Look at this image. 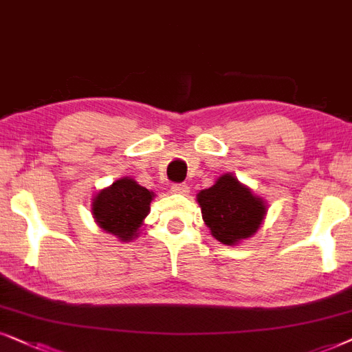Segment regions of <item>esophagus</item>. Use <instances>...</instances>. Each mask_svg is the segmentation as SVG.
Listing matches in <instances>:
<instances>
[{"label": "esophagus", "instance_id": "1", "mask_svg": "<svg viewBox=\"0 0 352 352\" xmlns=\"http://www.w3.org/2000/svg\"><path fill=\"white\" fill-rule=\"evenodd\" d=\"M170 191L175 195H186L190 191V188H188V185H185V184H173L170 186Z\"/></svg>", "mask_w": 352, "mask_h": 352}]
</instances>
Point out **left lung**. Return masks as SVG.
<instances>
[{"label": "left lung", "instance_id": "1", "mask_svg": "<svg viewBox=\"0 0 352 352\" xmlns=\"http://www.w3.org/2000/svg\"><path fill=\"white\" fill-rule=\"evenodd\" d=\"M198 203L212 236L223 245L251 236L265 215L264 201L228 173L210 188L199 191Z\"/></svg>", "mask_w": 352, "mask_h": 352}]
</instances>
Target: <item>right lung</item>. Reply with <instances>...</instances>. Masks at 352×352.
<instances>
[{
    "instance_id": "1",
    "label": "right lung",
    "mask_w": 352,
    "mask_h": 352,
    "mask_svg": "<svg viewBox=\"0 0 352 352\" xmlns=\"http://www.w3.org/2000/svg\"><path fill=\"white\" fill-rule=\"evenodd\" d=\"M153 193L132 179H122L93 199V215L102 230L130 241L149 212Z\"/></svg>"
}]
</instances>
